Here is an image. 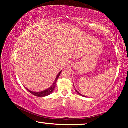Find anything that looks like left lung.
<instances>
[{"instance_id":"1","label":"left lung","mask_w":128,"mask_h":128,"mask_svg":"<svg viewBox=\"0 0 128 128\" xmlns=\"http://www.w3.org/2000/svg\"><path fill=\"white\" fill-rule=\"evenodd\" d=\"M76 92L78 93V94L79 95H81V96H83V95H82V94H80V93L78 92V91L77 90H76ZM85 96V97H86V96H84H84Z\"/></svg>"}]
</instances>
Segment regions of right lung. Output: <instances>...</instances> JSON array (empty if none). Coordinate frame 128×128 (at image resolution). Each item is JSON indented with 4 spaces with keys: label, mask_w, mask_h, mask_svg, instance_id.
I'll list each match as a JSON object with an SVG mask.
<instances>
[{
    "label": "right lung",
    "mask_w": 128,
    "mask_h": 128,
    "mask_svg": "<svg viewBox=\"0 0 128 128\" xmlns=\"http://www.w3.org/2000/svg\"><path fill=\"white\" fill-rule=\"evenodd\" d=\"M62 72V70L60 71L59 72V74L57 75V77L55 78V81H54L53 85H52L50 88H47V89L45 90L44 91H42V92H32V91H30L29 90H28V88H26V89L28 92H29L31 93L34 95H35L36 96H38V97H44V96H47V95H48L50 94H51L52 92H53V91L54 90L55 88V86H56V81H58V79L59 78V76L60 75V73Z\"/></svg>",
    "instance_id": "obj_1"
}]
</instances>
